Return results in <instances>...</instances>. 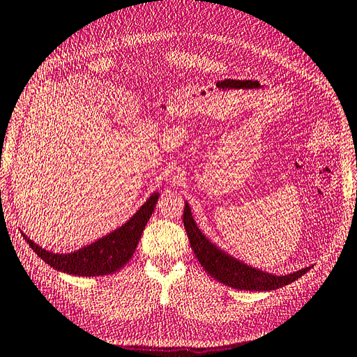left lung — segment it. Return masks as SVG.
Here are the masks:
<instances>
[{"mask_svg":"<svg viewBox=\"0 0 357 357\" xmlns=\"http://www.w3.org/2000/svg\"><path fill=\"white\" fill-rule=\"evenodd\" d=\"M183 224L190 242V248L194 250L195 257L204 268V271L207 274H211L215 280H218L225 286H230V288L256 292L274 291L298 280L303 274H306L312 268H301L298 271L282 275L262 271L260 268H255L245 262H242V260L229 255L227 251L213 244V242L198 229L188 202L185 203Z\"/></svg>","mask_w":357,"mask_h":357,"instance_id":"8db88e82","label":"left lung"}]
</instances>
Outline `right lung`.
I'll use <instances>...</instances> for the list:
<instances>
[{
	"mask_svg": "<svg viewBox=\"0 0 357 357\" xmlns=\"http://www.w3.org/2000/svg\"><path fill=\"white\" fill-rule=\"evenodd\" d=\"M159 195V190L153 192L149 199L137 208L132 218L123 225H119L118 229L92 242V244L71 251V253H53V251L42 248L36 242H33L27 238V234L21 233L34 253L43 262L60 273L82 277L113 274L127 265L128 260L132 259L145 225L154 212Z\"/></svg>",
	"mask_w": 357,
	"mask_h": 357,
	"instance_id": "1",
	"label": "right lung"
}]
</instances>
